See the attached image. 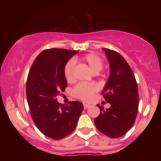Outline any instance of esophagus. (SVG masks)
Returning <instances> with one entry per match:
<instances>
[{
  "label": "esophagus",
  "mask_w": 161,
  "mask_h": 161,
  "mask_svg": "<svg viewBox=\"0 0 161 161\" xmlns=\"http://www.w3.org/2000/svg\"><path fill=\"white\" fill-rule=\"evenodd\" d=\"M89 106H90V105L88 104H83V107H84V109H87Z\"/></svg>",
  "instance_id": "esophagus-1"
}]
</instances>
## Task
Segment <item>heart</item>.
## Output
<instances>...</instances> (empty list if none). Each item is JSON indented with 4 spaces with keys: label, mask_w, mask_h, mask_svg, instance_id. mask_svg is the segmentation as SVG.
Here are the masks:
<instances>
[{
    "label": "heart",
    "mask_w": 161,
    "mask_h": 161,
    "mask_svg": "<svg viewBox=\"0 0 161 161\" xmlns=\"http://www.w3.org/2000/svg\"><path fill=\"white\" fill-rule=\"evenodd\" d=\"M82 61L89 67L94 74L98 73L103 67L102 59L96 53H88L82 58ZM74 61L69 60L65 64L64 68V74L67 81H71L73 77ZM97 91V87L90 83H79L72 90V95L75 98L82 101H88Z\"/></svg>",
    "instance_id": "heart-1"
}]
</instances>
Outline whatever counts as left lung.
I'll return each mask as SVG.
<instances>
[{"label": "left lung", "mask_w": 161, "mask_h": 161, "mask_svg": "<svg viewBox=\"0 0 161 161\" xmlns=\"http://www.w3.org/2000/svg\"><path fill=\"white\" fill-rule=\"evenodd\" d=\"M110 66L109 79L102 95L110 108L100 109L95 124L101 132L110 138L124 136L133 125L138 109V92L133 72L119 53L103 48Z\"/></svg>", "instance_id": "8db88e82"}]
</instances>
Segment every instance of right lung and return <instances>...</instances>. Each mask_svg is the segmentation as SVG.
Returning <instances> with one entry per match:
<instances>
[{"label":"right lung","instance_id":"1","mask_svg":"<svg viewBox=\"0 0 161 161\" xmlns=\"http://www.w3.org/2000/svg\"><path fill=\"white\" fill-rule=\"evenodd\" d=\"M77 53L45 50L36 57L28 75L26 97L31 116L40 132L52 139H61L73 132L83 110L82 102L69 101L65 105L57 100L67 86L64 66Z\"/></svg>","mask_w":161,"mask_h":161}]
</instances>
